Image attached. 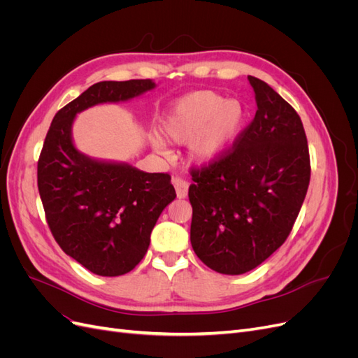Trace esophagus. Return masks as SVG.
<instances>
[{
  "mask_svg": "<svg viewBox=\"0 0 358 358\" xmlns=\"http://www.w3.org/2000/svg\"><path fill=\"white\" fill-rule=\"evenodd\" d=\"M173 187H175V189H176L178 199H185L188 196L189 183L187 180H183L182 178H175L173 179Z\"/></svg>",
  "mask_w": 358,
  "mask_h": 358,
  "instance_id": "34e87169",
  "label": "esophagus"
}]
</instances>
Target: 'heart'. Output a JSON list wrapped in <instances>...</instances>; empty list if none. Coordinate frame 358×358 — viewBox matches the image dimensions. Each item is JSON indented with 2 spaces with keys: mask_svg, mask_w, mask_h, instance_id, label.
<instances>
[{
  "mask_svg": "<svg viewBox=\"0 0 358 358\" xmlns=\"http://www.w3.org/2000/svg\"><path fill=\"white\" fill-rule=\"evenodd\" d=\"M246 112L241 101L227 100L218 92L196 91L173 103L162 119L161 129L175 143H187L189 158L200 167L222 159L239 138ZM152 146L166 154V143L155 137Z\"/></svg>",
  "mask_w": 358,
  "mask_h": 358,
  "instance_id": "heart-1",
  "label": "heart"
}]
</instances>
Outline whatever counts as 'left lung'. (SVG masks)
Returning a JSON list of instances; mask_svg holds the SVG:
<instances>
[{
  "mask_svg": "<svg viewBox=\"0 0 358 358\" xmlns=\"http://www.w3.org/2000/svg\"><path fill=\"white\" fill-rule=\"evenodd\" d=\"M257 113L227 155L192 171L191 245L212 270L242 275L285 242L306 197L310 164L297 112L254 76Z\"/></svg>",
  "mask_w": 358,
  "mask_h": 358,
  "instance_id": "1",
  "label": "left lung"
}]
</instances>
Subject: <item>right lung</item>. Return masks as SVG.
I'll return each mask as SVG.
<instances>
[{
    "label": "right lung",
    "mask_w": 358,
    "mask_h": 358,
    "mask_svg": "<svg viewBox=\"0 0 358 358\" xmlns=\"http://www.w3.org/2000/svg\"><path fill=\"white\" fill-rule=\"evenodd\" d=\"M152 79L99 82L55 115L43 145L37 183L49 229L67 255L100 276L142 262L150 233L176 197L167 173L91 158L76 148L73 124L96 104L124 103L155 88Z\"/></svg>",
    "instance_id": "1"
}]
</instances>
